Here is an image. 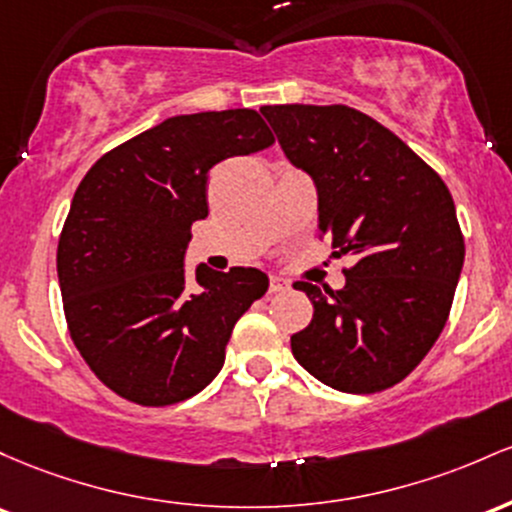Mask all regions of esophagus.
Returning a JSON list of instances; mask_svg holds the SVG:
<instances>
[{
	"label": "esophagus",
	"mask_w": 512,
	"mask_h": 512,
	"mask_svg": "<svg viewBox=\"0 0 512 512\" xmlns=\"http://www.w3.org/2000/svg\"><path fill=\"white\" fill-rule=\"evenodd\" d=\"M290 283H287L285 278H280V275H271V285H268V292L271 295H278V292H285Z\"/></svg>",
	"instance_id": "34e87169"
}]
</instances>
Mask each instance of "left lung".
I'll return each instance as SVG.
<instances>
[{
  "label": "left lung",
  "mask_w": 512,
  "mask_h": 512,
  "mask_svg": "<svg viewBox=\"0 0 512 512\" xmlns=\"http://www.w3.org/2000/svg\"><path fill=\"white\" fill-rule=\"evenodd\" d=\"M292 164L317 183L319 237L350 256L341 290L295 285L314 317L290 338L309 375L375 394L416 370L450 317L464 263L455 200L438 171L355 108H261Z\"/></svg>",
  "instance_id": "1"
}]
</instances>
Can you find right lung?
Here are the masks:
<instances>
[{"mask_svg": "<svg viewBox=\"0 0 512 512\" xmlns=\"http://www.w3.org/2000/svg\"><path fill=\"white\" fill-rule=\"evenodd\" d=\"M275 142L251 108L176 116L86 171L57 241L70 336L111 392L140 406L191 399L215 380L241 314L268 290L256 268L183 273L208 174Z\"/></svg>", "mask_w": 512, "mask_h": 512, "instance_id": "right-lung-1", "label": "right lung"}]
</instances>
